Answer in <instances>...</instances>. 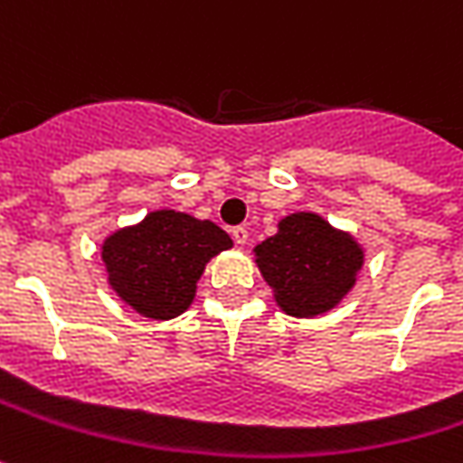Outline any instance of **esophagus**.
I'll return each mask as SVG.
<instances>
[{
    "label": "esophagus",
    "instance_id": "34e87169",
    "mask_svg": "<svg viewBox=\"0 0 463 463\" xmlns=\"http://www.w3.org/2000/svg\"><path fill=\"white\" fill-rule=\"evenodd\" d=\"M232 241L238 243V246H246L248 241V231L243 225H238V228H232Z\"/></svg>",
    "mask_w": 463,
    "mask_h": 463
}]
</instances>
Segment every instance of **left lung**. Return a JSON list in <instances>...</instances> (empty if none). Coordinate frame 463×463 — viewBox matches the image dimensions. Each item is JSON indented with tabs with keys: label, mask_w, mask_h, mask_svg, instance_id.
I'll list each match as a JSON object with an SVG mask.
<instances>
[{
	"label": "left lung",
	"mask_w": 463,
	"mask_h": 463,
	"mask_svg": "<svg viewBox=\"0 0 463 463\" xmlns=\"http://www.w3.org/2000/svg\"><path fill=\"white\" fill-rule=\"evenodd\" d=\"M253 261L281 312L317 317L338 307L356 287L366 250L323 215L292 213L281 217L277 235L253 248Z\"/></svg>",
	"instance_id": "1"
}]
</instances>
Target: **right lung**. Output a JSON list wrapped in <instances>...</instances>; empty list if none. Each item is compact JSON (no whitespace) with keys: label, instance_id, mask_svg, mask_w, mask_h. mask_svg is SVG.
Returning <instances> with one entry per match:
<instances>
[{"label":"right lung","instance_id":"obj_1","mask_svg":"<svg viewBox=\"0 0 463 463\" xmlns=\"http://www.w3.org/2000/svg\"><path fill=\"white\" fill-rule=\"evenodd\" d=\"M232 248L222 228L176 210H153L102 241L107 284L143 317L171 320L189 310L204 266Z\"/></svg>","mask_w":463,"mask_h":463}]
</instances>
